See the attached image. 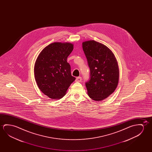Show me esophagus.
I'll list each match as a JSON object with an SVG mask.
<instances>
[{
  "instance_id": "esophagus-1",
  "label": "esophagus",
  "mask_w": 152,
  "mask_h": 152,
  "mask_svg": "<svg viewBox=\"0 0 152 152\" xmlns=\"http://www.w3.org/2000/svg\"><path fill=\"white\" fill-rule=\"evenodd\" d=\"M82 77H78L76 78V82H82Z\"/></svg>"
}]
</instances>
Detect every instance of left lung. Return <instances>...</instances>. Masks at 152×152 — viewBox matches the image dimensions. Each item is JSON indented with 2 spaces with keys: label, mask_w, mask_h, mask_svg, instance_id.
Returning a JSON list of instances; mask_svg holds the SVG:
<instances>
[{
  "label": "left lung",
  "mask_w": 152,
  "mask_h": 152,
  "mask_svg": "<svg viewBox=\"0 0 152 152\" xmlns=\"http://www.w3.org/2000/svg\"><path fill=\"white\" fill-rule=\"evenodd\" d=\"M90 68V80L86 83L87 94L93 100H104L115 92L119 79V68L114 53L94 40L82 43Z\"/></svg>",
  "instance_id": "obj_1"
}]
</instances>
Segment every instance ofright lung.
<instances>
[{"label":"right lung","mask_w":152,"mask_h":152,"mask_svg":"<svg viewBox=\"0 0 152 152\" xmlns=\"http://www.w3.org/2000/svg\"><path fill=\"white\" fill-rule=\"evenodd\" d=\"M73 49L71 43H52L41 51L36 60L35 81L40 91L51 99L64 97L76 79L67 61Z\"/></svg>","instance_id":"1"}]
</instances>
